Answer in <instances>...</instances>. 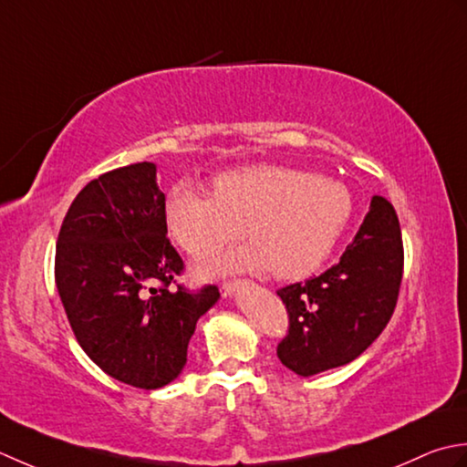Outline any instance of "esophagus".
Wrapping results in <instances>:
<instances>
[{
    "label": "esophagus",
    "instance_id": "1",
    "mask_svg": "<svg viewBox=\"0 0 467 467\" xmlns=\"http://www.w3.org/2000/svg\"><path fill=\"white\" fill-rule=\"evenodd\" d=\"M242 286H245L244 280H225L222 288H223V294H234L237 288H242Z\"/></svg>",
    "mask_w": 467,
    "mask_h": 467
}]
</instances>
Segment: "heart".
<instances>
[{
  "label": "heart",
  "mask_w": 467,
  "mask_h": 467,
  "mask_svg": "<svg viewBox=\"0 0 467 467\" xmlns=\"http://www.w3.org/2000/svg\"><path fill=\"white\" fill-rule=\"evenodd\" d=\"M353 215V197L335 179L286 165H247L213 179V195L192 183L171 187L165 222L195 260L242 235L250 245L215 260L207 274L250 270L302 280L335 250Z\"/></svg>",
  "instance_id": "1"
}]
</instances>
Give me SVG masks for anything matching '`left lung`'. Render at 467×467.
I'll list each match as a JSON object with an SVG mask.
<instances>
[{
  "label": "left lung",
  "mask_w": 467,
  "mask_h": 467,
  "mask_svg": "<svg viewBox=\"0 0 467 467\" xmlns=\"http://www.w3.org/2000/svg\"><path fill=\"white\" fill-rule=\"evenodd\" d=\"M401 278L399 217L385 197L375 195L355 240L332 268L278 290L290 320L275 350L282 365L310 377L355 360L391 320Z\"/></svg>",
  "instance_id": "1"
}]
</instances>
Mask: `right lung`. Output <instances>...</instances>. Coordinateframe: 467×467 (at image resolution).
<instances>
[{"label": "right lung", "instance_id": "right-lung-1", "mask_svg": "<svg viewBox=\"0 0 467 467\" xmlns=\"http://www.w3.org/2000/svg\"><path fill=\"white\" fill-rule=\"evenodd\" d=\"M183 268L153 163L112 169L76 195L56 244V288L104 373L147 391L179 377L197 320L220 298L212 284L169 290Z\"/></svg>", "mask_w": 467, "mask_h": 467}]
</instances>
